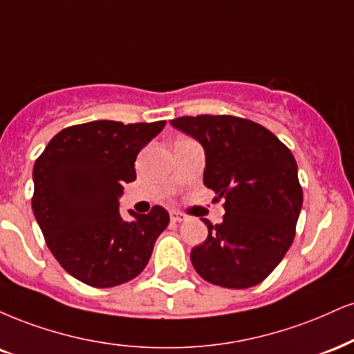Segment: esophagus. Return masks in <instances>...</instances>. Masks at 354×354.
<instances>
[{
    "instance_id": "esophagus-1",
    "label": "esophagus",
    "mask_w": 354,
    "mask_h": 354,
    "mask_svg": "<svg viewBox=\"0 0 354 354\" xmlns=\"http://www.w3.org/2000/svg\"><path fill=\"white\" fill-rule=\"evenodd\" d=\"M169 218H171L173 223H183V221L186 219V216L180 211H171L169 212Z\"/></svg>"
}]
</instances>
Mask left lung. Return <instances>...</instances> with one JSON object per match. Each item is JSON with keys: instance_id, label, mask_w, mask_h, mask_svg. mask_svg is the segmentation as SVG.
<instances>
[{"instance_id": "1", "label": "left lung", "mask_w": 354, "mask_h": 354, "mask_svg": "<svg viewBox=\"0 0 354 354\" xmlns=\"http://www.w3.org/2000/svg\"><path fill=\"white\" fill-rule=\"evenodd\" d=\"M203 145L204 185L224 203V221L191 250L204 280L225 288L261 283L290 249L304 203L297 161L277 136L247 118L198 115L171 120Z\"/></svg>"}]
</instances>
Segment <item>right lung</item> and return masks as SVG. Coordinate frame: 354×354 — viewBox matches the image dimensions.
I'll list each match as a JSON object with an SVG mask.
<instances>
[{
    "label": "right lung",
    "instance_id": "1",
    "mask_svg": "<svg viewBox=\"0 0 354 354\" xmlns=\"http://www.w3.org/2000/svg\"><path fill=\"white\" fill-rule=\"evenodd\" d=\"M165 120H95L59 131L32 169V212L49 250L80 282L109 288L142 274L169 223L165 207L123 221L118 198L135 181L140 150Z\"/></svg>",
    "mask_w": 354,
    "mask_h": 354
}]
</instances>
